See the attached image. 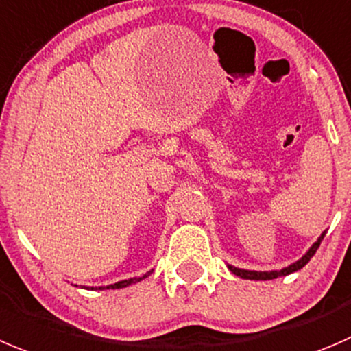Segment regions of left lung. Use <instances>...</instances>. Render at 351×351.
<instances>
[{"label":"left lung","mask_w":351,"mask_h":351,"mask_svg":"<svg viewBox=\"0 0 351 351\" xmlns=\"http://www.w3.org/2000/svg\"><path fill=\"white\" fill-rule=\"evenodd\" d=\"M322 239H324V234H320V238L317 239L315 243H313L312 248H310L308 252H306L305 255H303L302 258L298 260V262L291 263V265L285 267V269H281V270H270V272H256V270H245V269H238V267H232V265H228V267H229V270H231L232 274H236V276H239V278H243V279H253V281H269V279L281 278V276H288V274L296 272V270H300L302 267H305L306 263L310 262V258L315 255L317 248L320 246V241H322Z\"/></svg>","instance_id":"obj_1"}]
</instances>
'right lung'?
<instances>
[{"label": "right lung", "mask_w": 351, "mask_h": 351, "mask_svg": "<svg viewBox=\"0 0 351 351\" xmlns=\"http://www.w3.org/2000/svg\"><path fill=\"white\" fill-rule=\"evenodd\" d=\"M149 274H152V270H149V272H146L145 276H143V278H132V279H128V281H120V282H115V285H110V286H106V288H98V289H119V288H125V286H131V285H134V282H139V281H143V279L145 278H148ZM93 289V288H91Z\"/></svg>", "instance_id": "add662e5"}]
</instances>
